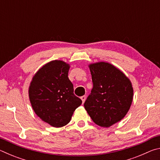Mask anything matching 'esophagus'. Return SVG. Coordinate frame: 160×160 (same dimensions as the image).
<instances>
[{
  "label": "esophagus",
  "mask_w": 160,
  "mask_h": 160,
  "mask_svg": "<svg viewBox=\"0 0 160 160\" xmlns=\"http://www.w3.org/2000/svg\"><path fill=\"white\" fill-rule=\"evenodd\" d=\"M80 99H82V103H84V102H85V101L86 97H85V95H84V96H82V97H80Z\"/></svg>",
  "instance_id": "34e87169"
}]
</instances>
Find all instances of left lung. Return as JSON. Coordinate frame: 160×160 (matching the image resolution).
Returning a JSON list of instances; mask_svg holds the SVG:
<instances>
[{
	"mask_svg": "<svg viewBox=\"0 0 160 160\" xmlns=\"http://www.w3.org/2000/svg\"><path fill=\"white\" fill-rule=\"evenodd\" d=\"M93 88L84 104L97 125L108 128L128 112L132 101V85L128 78L112 64H91Z\"/></svg>",
	"mask_w": 160,
	"mask_h": 160,
	"instance_id": "1",
	"label": "left lung"
}]
</instances>
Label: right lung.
I'll return each instance as SVG.
<instances>
[{
  "label": "right lung",
  "mask_w": 160,
  "mask_h": 160,
  "mask_svg": "<svg viewBox=\"0 0 160 160\" xmlns=\"http://www.w3.org/2000/svg\"><path fill=\"white\" fill-rule=\"evenodd\" d=\"M70 66L53 61L38 70L29 89L34 112L46 123L56 128L70 122L82 100L74 94L73 85L68 75Z\"/></svg>",
  "instance_id": "right-lung-1"
}]
</instances>
